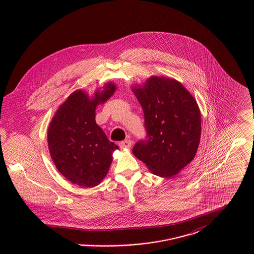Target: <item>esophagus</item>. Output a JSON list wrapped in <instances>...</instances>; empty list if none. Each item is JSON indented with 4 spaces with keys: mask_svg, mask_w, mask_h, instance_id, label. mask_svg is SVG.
Returning a JSON list of instances; mask_svg holds the SVG:
<instances>
[{
    "mask_svg": "<svg viewBox=\"0 0 254 254\" xmlns=\"http://www.w3.org/2000/svg\"><path fill=\"white\" fill-rule=\"evenodd\" d=\"M131 145H132V142L128 139L125 140V141H122L119 143V146L121 148H129V147H131Z\"/></svg>",
    "mask_w": 254,
    "mask_h": 254,
    "instance_id": "1",
    "label": "esophagus"
}]
</instances>
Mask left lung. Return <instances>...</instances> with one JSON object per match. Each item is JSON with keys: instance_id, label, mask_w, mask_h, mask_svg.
Returning a JSON list of instances; mask_svg holds the SVG:
<instances>
[{"instance_id": "8db88e82", "label": "left lung", "mask_w": 254, "mask_h": 254, "mask_svg": "<svg viewBox=\"0 0 254 254\" xmlns=\"http://www.w3.org/2000/svg\"><path fill=\"white\" fill-rule=\"evenodd\" d=\"M132 91L144 110L146 136L133 146L135 157L155 175L171 178L196 155L201 113L192 95L178 81L152 76Z\"/></svg>"}]
</instances>
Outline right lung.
<instances>
[{
    "label": "right lung",
    "mask_w": 254,
    "mask_h": 254,
    "mask_svg": "<svg viewBox=\"0 0 254 254\" xmlns=\"http://www.w3.org/2000/svg\"><path fill=\"white\" fill-rule=\"evenodd\" d=\"M116 90L109 83L89 98L76 90L56 111L48 131L52 161L61 173L84 188L99 185L109 172L112 152L118 145L110 142L95 121V110Z\"/></svg>",
    "instance_id": "add662e5"
}]
</instances>
